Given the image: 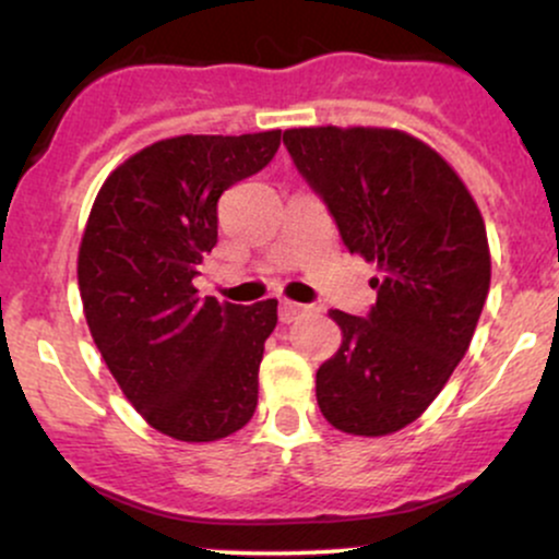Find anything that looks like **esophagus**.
I'll use <instances>...</instances> for the list:
<instances>
[{
  "mask_svg": "<svg viewBox=\"0 0 559 559\" xmlns=\"http://www.w3.org/2000/svg\"><path fill=\"white\" fill-rule=\"evenodd\" d=\"M312 310H316L312 305H299V301L284 299L281 301V320H284V323H292V320H297L299 316H305V312H312Z\"/></svg>",
  "mask_w": 559,
  "mask_h": 559,
  "instance_id": "esophagus-1",
  "label": "esophagus"
}]
</instances>
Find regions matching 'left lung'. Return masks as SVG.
Masks as SVG:
<instances>
[{"label": "left lung", "instance_id": "1", "mask_svg": "<svg viewBox=\"0 0 559 559\" xmlns=\"http://www.w3.org/2000/svg\"><path fill=\"white\" fill-rule=\"evenodd\" d=\"M284 144L352 254L376 262L368 318L331 310L342 346L318 368L323 418L352 436L418 420L463 360L491 284L476 199L426 141L396 128H288Z\"/></svg>", "mask_w": 559, "mask_h": 559}]
</instances>
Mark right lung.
<instances>
[{
    "label": "right lung",
    "mask_w": 559,
    "mask_h": 559,
    "mask_svg": "<svg viewBox=\"0 0 559 559\" xmlns=\"http://www.w3.org/2000/svg\"><path fill=\"white\" fill-rule=\"evenodd\" d=\"M278 144L281 131L155 141L107 176L88 213L79 249L88 331L126 400L170 439H226L258 407L278 301L202 299L191 281L217 243V199Z\"/></svg>",
    "instance_id": "right-lung-1"
}]
</instances>
